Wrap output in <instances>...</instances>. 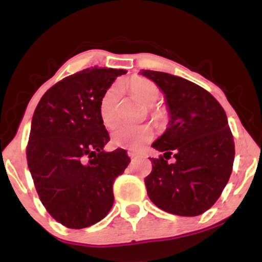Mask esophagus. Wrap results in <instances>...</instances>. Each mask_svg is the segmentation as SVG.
Instances as JSON below:
<instances>
[{
    "mask_svg": "<svg viewBox=\"0 0 262 262\" xmlns=\"http://www.w3.org/2000/svg\"><path fill=\"white\" fill-rule=\"evenodd\" d=\"M128 156L132 159V160H134V159L137 158V154H134L133 151H128Z\"/></svg>",
    "mask_w": 262,
    "mask_h": 262,
    "instance_id": "obj_1",
    "label": "esophagus"
}]
</instances>
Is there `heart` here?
I'll use <instances>...</instances> for the list:
<instances>
[{"instance_id":"obj_1","label":"heart","mask_w":262,"mask_h":262,"mask_svg":"<svg viewBox=\"0 0 262 262\" xmlns=\"http://www.w3.org/2000/svg\"><path fill=\"white\" fill-rule=\"evenodd\" d=\"M127 87L130 90L132 95L137 97L141 103L151 107L160 97V89L155 82L144 77H134L127 82ZM121 98V89L113 85L104 92L98 106V113L103 125L106 128H113L119 121L117 106ZM154 132L148 124L143 125H118L112 132L111 141L117 148H124L138 150L149 140H151Z\"/></svg>"}]
</instances>
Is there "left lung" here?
I'll return each mask as SVG.
<instances>
[{
  "label": "left lung",
  "mask_w": 262,
  "mask_h": 262,
  "mask_svg": "<svg viewBox=\"0 0 262 262\" xmlns=\"http://www.w3.org/2000/svg\"><path fill=\"white\" fill-rule=\"evenodd\" d=\"M164 92L170 122L152 148L164 156L151 160L144 180L156 207L171 214L194 217L222 194L233 170L234 138L227 114L208 91L191 81L160 71L141 70ZM172 155L176 161L167 160Z\"/></svg>",
  "instance_id": "left-lung-1"
}]
</instances>
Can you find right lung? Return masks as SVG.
I'll return each mask as SVG.
<instances>
[{
    "mask_svg": "<svg viewBox=\"0 0 262 262\" xmlns=\"http://www.w3.org/2000/svg\"><path fill=\"white\" fill-rule=\"evenodd\" d=\"M125 70L92 68L44 93L32 118L27 161L41 203L71 229L96 224L113 206V182L130 162L124 149L106 152L110 135L98 106Z\"/></svg>",
    "mask_w": 262,
    "mask_h": 262,
    "instance_id": "add662e5",
    "label": "right lung"
}]
</instances>
